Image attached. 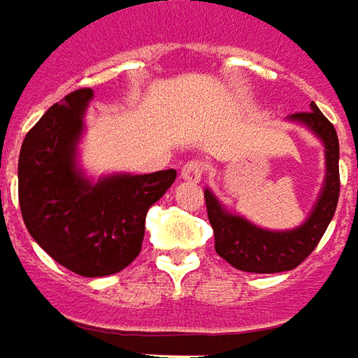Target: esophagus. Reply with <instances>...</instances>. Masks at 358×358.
<instances>
[{"label":"esophagus","mask_w":358,"mask_h":358,"mask_svg":"<svg viewBox=\"0 0 358 358\" xmlns=\"http://www.w3.org/2000/svg\"><path fill=\"white\" fill-rule=\"evenodd\" d=\"M202 173H204V166H202V162H199V159L187 162V164L181 167V179H183V181H189V183H200Z\"/></svg>","instance_id":"esophagus-1"}]
</instances>
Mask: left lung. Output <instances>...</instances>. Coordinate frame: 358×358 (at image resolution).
<instances>
[{
  "label": "left lung",
  "mask_w": 358,
  "mask_h": 358,
  "mask_svg": "<svg viewBox=\"0 0 358 358\" xmlns=\"http://www.w3.org/2000/svg\"><path fill=\"white\" fill-rule=\"evenodd\" d=\"M289 121L306 127L324 144L326 175L318 199L303 224L285 231L258 227L247 217L229 212L210 189L204 191L208 220L212 224L215 252L241 272L278 273L293 270L320 243L336 214L339 199V141L334 125L316 103L310 111L293 113Z\"/></svg>",
  "instance_id": "8db88e82"
}]
</instances>
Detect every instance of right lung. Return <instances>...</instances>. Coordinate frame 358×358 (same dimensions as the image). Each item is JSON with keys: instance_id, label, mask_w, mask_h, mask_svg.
<instances>
[{"instance_id": "right-lung-1", "label": "right lung", "mask_w": 358, "mask_h": 358, "mask_svg": "<svg viewBox=\"0 0 358 358\" xmlns=\"http://www.w3.org/2000/svg\"><path fill=\"white\" fill-rule=\"evenodd\" d=\"M92 98V88L67 94L24 136L19 204L32 239L57 264L85 278H103L138 256L148 208L166 194L177 171L90 179L78 166V144Z\"/></svg>"}]
</instances>
